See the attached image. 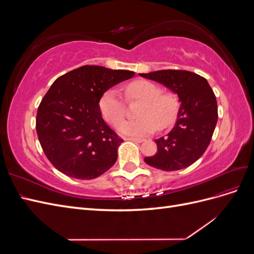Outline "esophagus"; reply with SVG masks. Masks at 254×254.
<instances>
[{
    "mask_svg": "<svg viewBox=\"0 0 254 254\" xmlns=\"http://www.w3.org/2000/svg\"><path fill=\"white\" fill-rule=\"evenodd\" d=\"M124 140L132 141V142H136V143H142L144 141V139H139V137H124Z\"/></svg>",
    "mask_w": 254,
    "mask_h": 254,
    "instance_id": "34e87169",
    "label": "esophagus"
}]
</instances>
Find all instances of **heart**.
Masks as SVG:
<instances>
[{
	"label": "heart",
	"mask_w": 254,
	"mask_h": 254,
	"mask_svg": "<svg viewBox=\"0 0 254 254\" xmlns=\"http://www.w3.org/2000/svg\"><path fill=\"white\" fill-rule=\"evenodd\" d=\"M126 102H140L135 115L139 119L125 121L120 124L119 131L131 136H144L158 130L171 127L180 110V99L173 91L162 92L160 86L149 80H134L124 87ZM99 111L104 120L117 126L124 119L126 104L119 92L107 90L99 98Z\"/></svg>",
	"instance_id": "b5f03b06"
}]
</instances>
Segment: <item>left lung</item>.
Masks as SVG:
<instances>
[{"instance_id":"1","label":"left lung","mask_w":254,"mask_h":254,"mask_svg":"<svg viewBox=\"0 0 254 254\" xmlns=\"http://www.w3.org/2000/svg\"><path fill=\"white\" fill-rule=\"evenodd\" d=\"M140 75L170 88L181 102L172 131L156 140L157 152L144 161L165 172L191 165L204 153L217 123V102L209 82L202 76L184 70H161Z\"/></svg>"}]
</instances>
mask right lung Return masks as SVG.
<instances>
[{
	"label": "right lung",
	"instance_id": "add662e5",
	"mask_svg": "<svg viewBox=\"0 0 254 254\" xmlns=\"http://www.w3.org/2000/svg\"><path fill=\"white\" fill-rule=\"evenodd\" d=\"M133 76L131 71L83 65L53 82L38 107L36 130L59 172L90 180L117 162L123 139L103 120L98 102L109 88Z\"/></svg>",
	"mask_w": 254,
	"mask_h": 254
}]
</instances>
